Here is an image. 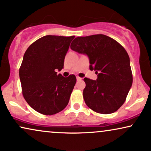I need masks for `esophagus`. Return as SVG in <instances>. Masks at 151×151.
Masks as SVG:
<instances>
[{
    "mask_svg": "<svg viewBox=\"0 0 151 151\" xmlns=\"http://www.w3.org/2000/svg\"><path fill=\"white\" fill-rule=\"evenodd\" d=\"M77 81H81V80H82V78H81V77H77Z\"/></svg>",
    "mask_w": 151,
    "mask_h": 151,
    "instance_id": "1",
    "label": "esophagus"
}]
</instances>
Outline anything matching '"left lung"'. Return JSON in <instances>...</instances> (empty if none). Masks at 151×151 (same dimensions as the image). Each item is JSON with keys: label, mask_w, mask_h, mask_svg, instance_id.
Masks as SVG:
<instances>
[{"label": "left lung", "mask_w": 151, "mask_h": 151, "mask_svg": "<svg viewBox=\"0 0 151 151\" xmlns=\"http://www.w3.org/2000/svg\"><path fill=\"white\" fill-rule=\"evenodd\" d=\"M70 48L89 58L90 70L96 80L84 78L83 95L88 107L101 114L116 111L126 101L132 86L130 58L123 46L108 36L94 35L79 37Z\"/></svg>", "instance_id": "1"}]
</instances>
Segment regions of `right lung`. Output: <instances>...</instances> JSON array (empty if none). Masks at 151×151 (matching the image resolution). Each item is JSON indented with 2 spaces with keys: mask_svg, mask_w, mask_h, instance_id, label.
I'll use <instances>...</instances> for the list:
<instances>
[{
  "mask_svg": "<svg viewBox=\"0 0 151 151\" xmlns=\"http://www.w3.org/2000/svg\"><path fill=\"white\" fill-rule=\"evenodd\" d=\"M74 38L47 35L27 48L19 69L22 92L36 111L52 115L63 110L69 102L77 79L74 74H57L63 68L65 57Z\"/></svg>",
  "mask_w": 151,
  "mask_h": 151,
  "instance_id": "right-lung-1",
  "label": "right lung"
}]
</instances>
